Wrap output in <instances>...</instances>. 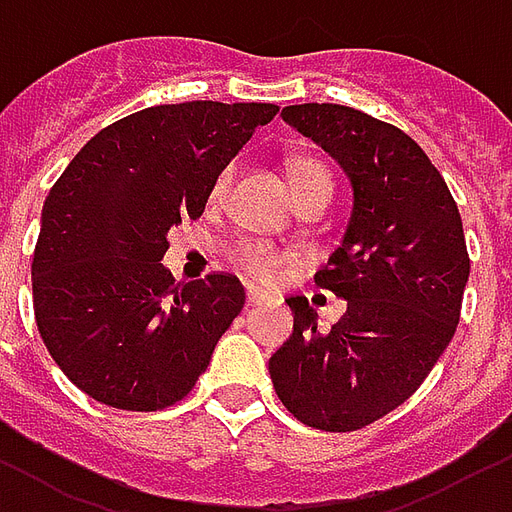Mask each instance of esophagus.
<instances>
[{
  "label": "esophagus",
  "instance_id": "esophagus-1",
  "mask_svg": "<svg viewBox=\"0 0 512 512\" xmlns=\"http://www.w3.org/2000/svg\"><path fill=\"white\" fill-rule=\"evenodd\" d=\"M268 298L263 293H257V290H246V304L249 306H260L266 304Z\"/></svg>",
  "mask_w": 512,
  "mask_h": 512
}]
</instances>
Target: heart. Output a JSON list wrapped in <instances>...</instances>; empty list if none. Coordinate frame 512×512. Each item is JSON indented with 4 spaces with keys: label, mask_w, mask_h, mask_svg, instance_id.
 <instances>
[{
    "label": "heart",
    "mask_w": 512,
    "mask_h": 512,
    "mask_svg": "<svg viewBox=\"0 0 512 512\" xmlns=\"http://www.w3.org/2000/svg\"><path fill=\"white\" fill-rule=\"evenodd\" d=\"M317 170H325L323 165L317 160H293L290 165V179H301V176H309V173H317ZM225 179L222 176L217 184V192L225 187ZM238 266L244 271L252 282L257 285H276V282H282L293 266V255L290 252H282L279 246L274 244H249L241 249V255H238Z\"/></svg>",
    "instance_id": "heart-1"
}]
</instances>
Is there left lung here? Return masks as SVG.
<instances>
[{"mask_svg":"<svg viewBox=\"0 0 512 512\" xmlns=\"http://www.w3.org/2000/svg\"><path fill=\"white\" fill-rule=\"evenodd\" d=\"M282 119L350 179L342 244L314 274L347 312L325 333L306 298H287L293 336L268 372L301 423L355 431L410 399L456 333L469 279L461 214L426 151L399 127L331 102L287 105Z\"/></svg>","mask_w":512,"mask_h":512,"instance_id":"left-lung-1","label":"left lung"}]
</instances>
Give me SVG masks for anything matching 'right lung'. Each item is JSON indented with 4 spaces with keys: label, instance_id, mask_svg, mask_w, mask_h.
I'll use <instances>...</instances> for the list:
<instances>
[{
    "label": "right lung",
    "instance_id": "add662e5",
    "mask_svg": "<svg viewBox=\"0 0 512 512\" xmlns=\"http://www.w3.org/2000/svg\"><path fill=\"white\" fill-rule=\"evenodd\" d=\"M271 102L154 105L97 132L43 206L34 317L73 385L116 410L184 399L244 309L236 276L176 285L160 260L170 227L198 219Z\"/></svg>",
    "mask_w": 512,
    "mask_h": 512
}]
</instances>
